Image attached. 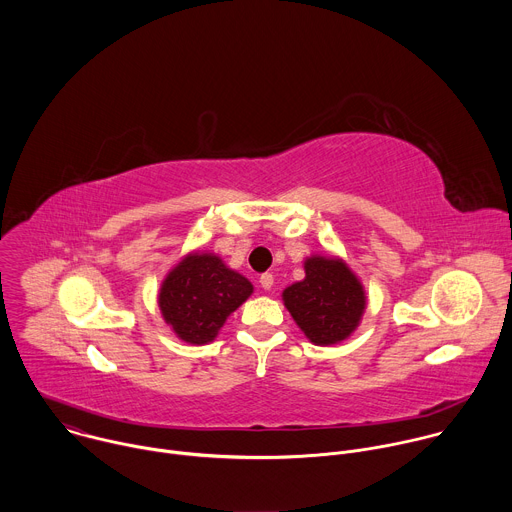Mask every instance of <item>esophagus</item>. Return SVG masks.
<instances>
[{
    "label": "esophagus",
    "mask_w": 512,
    "mask_h": 512,
    "mask_svg": "<svg viewBox=\"0 0 512 512\" xmlns=\"http://www.w3.org/2000/svg\"><path fill=\"white\" fill-rule=\"evenodd\" d=\"M259 283H261L263 289H271V287H273V275H271V273H263V275L259 277Z\"/></svg>",
    "instance_id": "esophagus-1"
}]
</instances>
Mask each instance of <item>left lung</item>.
I'll use <instances>...</instances> for the list:
<instances>
[{
  "label": "left lung",
  "mask_w": 512,
  "mask_h": 512,
  "mask_svg": "<svg viewBox=\"0 0 512 512\" xmlns=\"http://www.w3.org/2000/svg\"><path fill=\"white\" fill-rule=\"evenodd\" d=\"M306 279L283 291V302L302 332L320 346L350 336L367 306L356 275L338 259L310 257Z\"/></svg>",
  "instance_id": "obj_1"
}]
</instances>
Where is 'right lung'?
<instances>
[{
  "label": "right lung",
  "mask_w": 512,
  "mask_h": 512,
  "mask_svg": "<svg viewBox=\"0 0 512 512\" xmlns=\"http://www.w3.org/2000/svg\"><path fill=\"white\" fill-rule=\"evenodd\" d=\"M249 279L216 255H188L172 269L160 289V310L172 330L190 344L214 340L227 316L249 296Z\"/></svg>",
  "instance_id": "add662e5"
}]
</instances>
